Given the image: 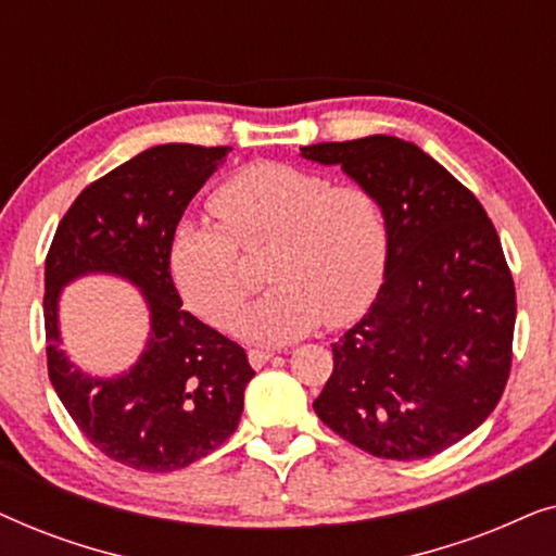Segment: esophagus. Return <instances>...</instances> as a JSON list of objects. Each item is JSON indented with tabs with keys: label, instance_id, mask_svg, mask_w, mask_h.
<instances>
[{
	"label": "esophagus",
	"instance_id": "obj_1",
	"mask_svg": "<svg viewBox=\"0 0 556 556\" xmlns=\"http://www.w3.org/2000/svg\"><path fill=\"white\" fill-rule=\"evenodd\" d=\"M273 356H276V354L268 352V349H250V352H248V359H250V364H253L255 369L265 367V364H268Z\"/></svg>",
	"mask_w": 556,
	"mask_h": 556
}]
</instances>
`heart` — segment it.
Wrapping results in <instances>:
<instances>
[{"mask_svg":"<svg viewBox=\"0 0 556 556\" xmlns=\"http://www.w3.org/2000/svg\"><path fill=\"white\" fill-rule=\"evenodd\" d=\"M219 225L185 219L169 240V273L197 316L227 326L250 293L243 253L265 255L273 288L235 324L242 337L283 344L318 324L362 316L384 276L390 225L379 197L318 172L261 162L210 197Z\"/></svg>","mask_w":556,"mask_h":556,"instance_id":"1","label":"heart"}]
</instances>
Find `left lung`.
Instances as JSON below:
<instances>
[{"label":"left lung","instance_id":"left-lung-1","mask_svg":"<svg viewBox=\"0 0 556 556\" xmlns=\"http://www.w3.org/2000/svg\"><path fill=\"white\" fill-rule=\"evenodd\" d=\"M301 156L371 189L390 225L384 283L331 344L316 415L377 458H430L493 413L511 371L516 291L496 227L409 141L364 136L311 143Z\"/></svg>","mask_w":556,"mask_h":556}]
</instances>
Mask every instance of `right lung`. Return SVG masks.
I'll return each instance as SVG.
<instances>
[{"label":"right lung","instance_id":"add662e5","mask_svg":"<svg viewBox=\"0 0 556 556\" xmlns=\"http://www.w3.org/2000/svg\"><path fill=\"white\" fill-rule=\"evenodd\" d=\"M230 147L164 143L96 179L60 219L45 261L48 375L83 435L121 466L169 473L217 451L238 428L255 377L245 349L181 308L169 240L187 204ZM113 271L142 288L152 314L148 352L131 372L98 380L59 352V288Z\"/></svg>","mask_w":556,"mask_h":556}]
</instances>
